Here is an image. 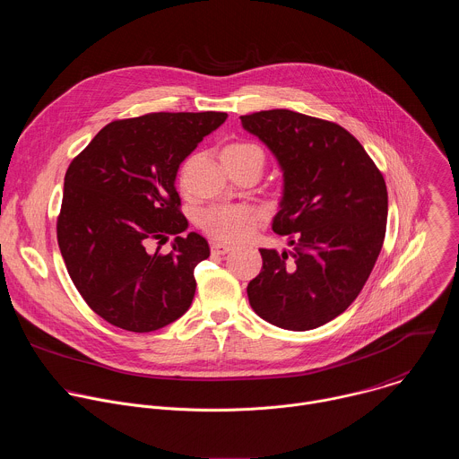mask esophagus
Masks as SVG:
<instances>
[{
    "mask_svg": "<svg viewBox=\"0 0 459 459\" xmlns=\"http://www.w3.org/2000/svg\"><path fill=\"white\" fill-rule=\"evenodd\" d=\"M211 250L214 252V254H227V252H230L232 250V247L230 245H227V243H220V241H216V243H212L211 245Z\"/></svg>",
    "mask_w": 459,
    "mask_h": 459,
    "instance_id": "esophagus-1",
    "label": "esophagus"
}]
</instances>
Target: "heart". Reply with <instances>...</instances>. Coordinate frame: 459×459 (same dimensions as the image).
I'll use <instances>...</instances> for the list:
<instances>
[{"instance_id": "heart-1", "label": "heart", "mask_w": 459, "mask_h": 459, "mask_svg": "<svg viewBox=\"0 0 459 459\" xmlns=\"http://www.w3.org/2000/svg\"><path fill=\"white\" fill-rule=\"evenodd\" d=\"M248 154L264 156L261 149L254 143L234 142V143H229L223 149L221 158H239V156H248ZM255 220H257V216L250 207H245V205H214V207H209L202 212L200 225L214 239L232 243V241L245 239L252 232V229L255 225Z\"/></svg>"}]
</instances>
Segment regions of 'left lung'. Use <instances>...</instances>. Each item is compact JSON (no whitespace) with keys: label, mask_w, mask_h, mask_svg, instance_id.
Instances as JSON below:
<instances>
[{"label":"left lung","mask_w":459,"mask_h":459,"mask_svg":"<svg viewBox=\"0 0 459 459\" xmlns=\"http://www.w3.org/2000/svg\"><path fill=\"white\" fill-rule=\"evenodd\" d=\"M241 125L283 170L273 230L292 247L259 248L250 307L281 329H316L349 308L374 269L388 212L383 174L338 123L274 108L241 116Z\"/></svg>","instance_id":"8db88e82"}]
</instances>
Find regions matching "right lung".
I'll list each match as a JSON object with an SVG mask.
<instances>
[{
  "label": "right lung",
  "instance_id": "add662e5",
  "mask_svg": "<svg viewBox=\"0 0 459 459\" xmlns=\"http://www.w3.org/2000/svg\"><path fill=\"white\" fill-rule=\"evenodd\" d=\"M227 119L225 112H152L105 125L65 174L57 245L87 305L114 326L152 333L181 317L194 269L211 255L181 214V161ZM176 235L169 255L151 238Z\"/></svg>",
  "mask_w": 459,
  "mask_h": 459
}]
</instances>
